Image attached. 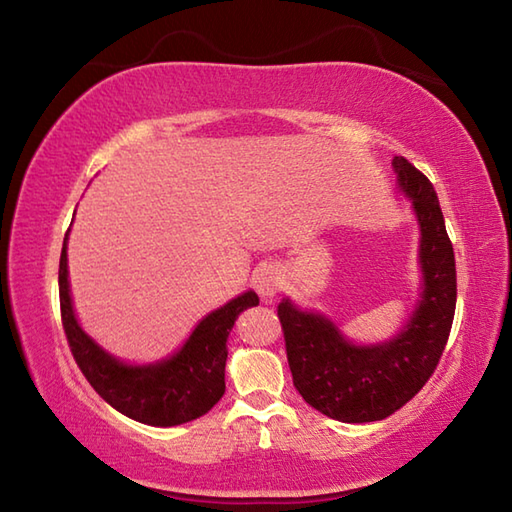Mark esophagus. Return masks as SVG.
Listing matches in <instances>:
<instances>
[{
  "label": "esophagus",
  "mask_w": 512,
  "mask_h": 512,
  "mask_svg": "<svg viewBox=\"0 0 512 512\" xmlns=\"http://www.w3.org/2000/svg\"><path fill=\"white\" fill-rule=\"evenodd\" d=\"M281 268L275 264H262L255 273H253V288L257 290L259 297L264 299H273L277 292L281 290Z\"/></svg>",
  "instance_id": "obj_1"
}]
</instances>
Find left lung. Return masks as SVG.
<instances>
[{
    "mask_svg": "<svg viewBox=\"0 0 512 512\" xmlns=\"http://www.w3.org/2000/svg\"><path fill=\"white\" fill-rule=\"evenodd\" d=\"M394 169L422 233L424 290L407 328L385 345L356 347L321 314L288 299L277 306L292 383L308 405L341 422L383 420L405 407L436 372L453 325L458 279L436 189L407 158L396 156Z\"/></svg>",
    "mask_w": 512,
    "mask_h": 512,
    "instance_id": "8db88e82",
    "label": "left lung"
}]
</instances>
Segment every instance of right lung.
Wrapping results in <instances>:
<instances>
[{"label":"right lung","mask_w":512,"mask_h":512,"mask_svg":"<svg viewBox=\"0 0 512 512\" xmlns=\"http://www.w3.org/2000/svg\"><path fill=\"white\" fill-rule=\"evenodd\" d=\"M65 242L68 233L59 259L61 323L74 361L96 394L127 418L151 427H176L211 411L226 389L228 332L233 330L239 312L257 306L259 299L255 292H244L242 297L228 301L224 308L202 319L182 350L169 361L149 367H129L105 354L76 323L68 288Z\"/></svg>","instance_id":"obj_1"}]
</instances>
